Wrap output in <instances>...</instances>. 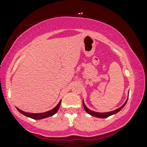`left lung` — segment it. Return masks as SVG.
I'll return each mask as SVG.
<instances>
[{
    "instance_id": "8db88e82",
    "label": "left lung",
    "mask_w": 147,
    "mask_h": 147,
    "mask_svg": "<svg viewBox=\"0 0 147 147\" xmlns=\"http://www.w3.org/2000/svg\"><path fill=\"white\" fill-rule=\"evenodd\" d=\"M127 100H126V102H125L124 104H123V105L121 106V107H119V108L116 109V110H114L112 111V112H106V113H100V112H94V111H92L90 109H89L87 107H86V105H85L84 102V100H83V106H84L85 110H86V112L88 113V114L92 115V116H95V117H98V118H107L109 117V116H111V115H113L114 114H116V113L119 112L120 110H121L123 108V107H125V104L127 103Z\"/></svg>"
}]
</instances>
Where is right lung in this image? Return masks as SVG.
Returning <instances> with one entry per match:
<instances>
[{
  "mask_svg": "<svg viewBox=\"0 0 147 147\" xmlns=\"http://www.w3.org/2000/svg\"><path fill=\"white\" fill-rule=\"evenodd\" d=\"M61 100H60L59 103L57 104V105L55 107H54L53 109H51V110L48 111V112H47L39 113V114H33V113H27L25 112H23V111L20 110V109L18 108H17V109L18 112H20L21 113V114H24V116H27V117L31 118H33V119H35V120H40V119H42V118L49 117V116H53V115H54L55 114H56L57 112L58 111V109H59V108L60 105H61Z\"/></svg>",
  "mask_w": 147,
  "mask_h": 147,
  "instance_id": "1",
  "label": "right lung"
}]
</instances>
